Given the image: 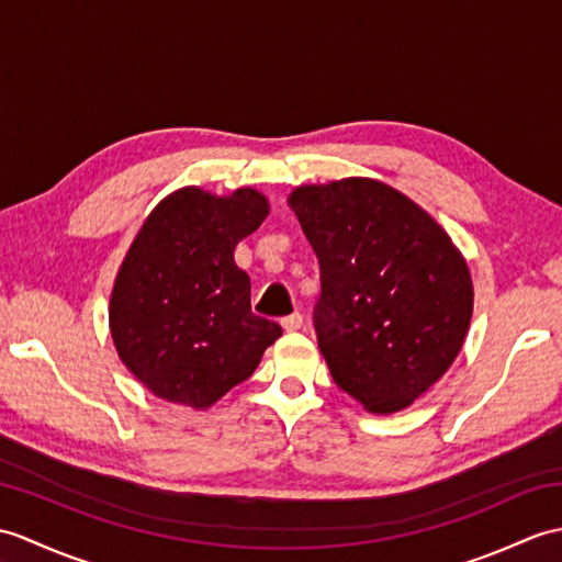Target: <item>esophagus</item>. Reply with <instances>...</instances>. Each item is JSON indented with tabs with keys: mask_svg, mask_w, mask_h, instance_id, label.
Here are the masks:
<instances>
[{
	"mask_svg": "<svg viewBox=\"0 0 562 562\" xmlns=\"http://www.w3.org/2000/svg\"><path fill=\"white\" fill-rule=\"evenodd\" d=\"M302 323H304V316H302V313H292V316L282 318V328H284L286 333H294V330L302 328Z\"/></svg>",
	"mask_w": 562,
	"mask_h": 562,
	"instance_id": "obj_1",
	"label": "esophagus"
}]
</instances>
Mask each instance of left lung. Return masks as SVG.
<instances>
[{"label":"left lung","mask_w":562,"mask_h":562,"mask_svg":"<svg viewBox=\"0 0 562 562\" xmlns=\"http://www.w3.org/2000/svg\"><path fill=\"white\" fill-rule=\"evenodd\" d=\"M286 203L321 263L313 323L333 381L371 414L407 409L464 345L474 311L464 256L378 179L304 184Z\"/></svg>","instance_id":"left-lung-1"}]
</instances>
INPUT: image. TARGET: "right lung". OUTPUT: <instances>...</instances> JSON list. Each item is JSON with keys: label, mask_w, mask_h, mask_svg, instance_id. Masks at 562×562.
Masks as SVG:
<instances>
[{"label": "right lung", "mask_w": 562, "mask_h": 562, "mask_svg": "<svg viewBox=\"0 0 562 562\" xmlns=\"http://www.w3.org/2000/svg\"><path fill=\"white\" fill-rule=\"evenodd\" d=\"M270 213L256 189H177L153 207L110 294V333L124 367L155 397L211 409L278 340L251 313V280L234 249Z\"/></svg>", "instance_id": "right-lung-1"}]
</instances>
